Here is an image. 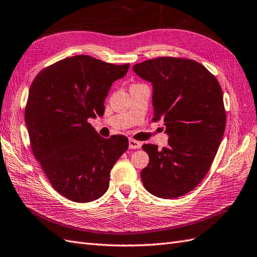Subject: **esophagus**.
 <instances>
[{
  "instance_id": "1",
  "label": "esophagus",
  "mask_w": 257,
  "mask_h": 257,
  "mask_svg": "<svg viewBox=\"0 0 257 257\" xmlns=\"http://www.w3.org/2000/svg\"><path fill=\"white\" fill-rule=\"evenodd\" d=\"M142 143L140 141H137L135 139H129V148L130 149H140Z\"/></svg>"
}]
</instances>
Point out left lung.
Returning a JSON list of instances; mask_svg holds the SVG:
<instances>
[{
    "instance_id": "obj_1",
    "label": "left lung",
    "mask_w": 257,
    "mask_h": 257,
    "mask_svg": "<svg viewBox=\"0 0 257 257\" xmlns=\"http://www.w3.org/2000/svg\"><path fill=\"white\" fill-rule=\"evenodd\" d=\"M133 69L152 82L153 120L163 119L169 136L162 150L142 146L150 157L141 172L143 186L162 199L185 195L205 177L222 139L226 109L220 84L190 58L156 57Z\"/></svg>"
}]
</instances>
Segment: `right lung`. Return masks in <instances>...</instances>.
I'll return each mask as SVG.
<instances>
[{"mask_svg": "<svg viewBox=\"0 0 257 257\" xmlns=\"http://www.w3.org/2000/svg\"><path fill=\"white\" fill-rule=\"evenodd\" d=\"M128 69L129 64L76 55L43 68L30 85L25 121L31 151L52 187L70 201L101 197L110 169L128 149L126 137L104 139L88 121L104 114L111 83Z\"/></svg>", "mask_w": 257, "mask_h": 257, "instance_id": "obj_1", "label": "right lung"}]
</instances>
